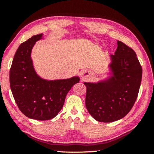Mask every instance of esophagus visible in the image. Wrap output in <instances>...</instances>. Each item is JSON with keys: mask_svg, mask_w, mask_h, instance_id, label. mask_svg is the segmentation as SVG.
<instances>
[{"mask_svg": "<svg viewBox=\"0 0 154 154\" xmlns=\"http://www.w3.org/2000/svg\"><path fill=\"white\" fill-rule=\"evenodd\" d=\"M90 74L91 73L89 72L86 71V70H84L82 72H81L80 75H81L82 78V79H86V78H87V77L90 76Z\"/></svg>", "mask_w": 154, "mask_h": 154, "instance_id": "1", "label": "esophagus"}]
</instances>
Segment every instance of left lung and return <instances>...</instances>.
<instances>
[{
    "mask_svg": "<svg viewBox=\"0 0 154 154\" xmlns=\"http://www.w3.org/2000/svg\"><path fill=\"white\" fill-rule=\"evenodd\" d=\"M115 54L111 55L112 76L97 83L84 82L85 104L89 114L100 122H112L124 117L133 107L141 85L142 68L137 54L117 41Z\"/></svg>",
    "mask_w": 154,
    "mask_h": 154,
    "instance_id": "8db88e82",
    "label": "left lung"
}]
</instances>
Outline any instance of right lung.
<instances>
[{"label":"right lung","mask_w":154,"mask_h":154,"mask_svg":"<svg viewBox=\"0 0 154 154\" xmlns=\"http://www.w3.org/2000/svg\"><path fill=\"white\" fill-rule=\"evenodd\" d=\"M42 37V34L31 37L17 48L10 69V85L20 112L28 118L45 121L57 115L68 91L79 78L46 80L37 75L30 54Z\"/></svg>","instance_id":"obj_1"}]
</instances>
